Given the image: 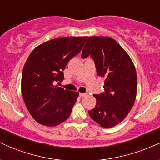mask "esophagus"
<instances>
[{
	"mask_svg": "<svg viewBox=\"0 0 160 160\" xmlns=\"http://www.w3.org/2000/svg\"><path fill=\"white\" fill-rule=\"evenodd\" d=\"M86 95H87V94H86V93H80V94H79V96H80V97L82 98V97H85Z\"/></svg>",
	"mask_w": 160,
	"mask_h": 160,
	"instance_id": "esophagus-1",
	"label": "esophagus"
}]
</instances>
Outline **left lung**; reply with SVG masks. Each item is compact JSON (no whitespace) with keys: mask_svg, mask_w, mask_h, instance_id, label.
Returning <instances> with one entry per match:
<instances>
[{"mask_svg":"<svg viewBox=\"0 0 160 160\" xmlns=\"http://www.w3.org/2000/svg\"><path fill=\"white\" fill-rule=\"evenodd\" d=\"M95 62L98 76L105 78L104 92L94 95L97 100L88 111L92 120L105 128H112L126 118L131 110L137 91L135 66L119 44L107 36H92L82 51Z\"/></svg>","mask_w":160,"mask_h":160,"instance_id":"8db88e82","label":"left lung"}]
</instances>
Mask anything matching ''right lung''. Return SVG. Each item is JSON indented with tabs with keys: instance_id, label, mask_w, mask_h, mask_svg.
Returning <instances> with one entry per match:
<instances>
[{
	"instance_id": "add662e5",
	"label": "right lung",
	"mask_w": 160,
	"mask_h": 160,
	"mask_svg": "<svg viewBox=\"0 0 160 160\" xmlns=\"http://www.w3.org/2000/svg\"><path fill=\"white\" fill-rule=\"evenodd\" d=\"M83 37L57 38L38 45L25 62L22 92L29 112L42 125L57 126L70 116L79 93L61 87L55 82L64 79L63 70L81 51Z\"/></svg>"
}]
</instances>
